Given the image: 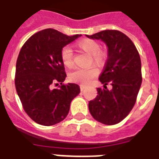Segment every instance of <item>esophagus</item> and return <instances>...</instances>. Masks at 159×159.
I'll return each instance as SVG.
<instances>
[{"mask_svg":"<svg viewBox=\"0 0 159 159\" xmlns=\"http://www.w3.org/2000/svg\"><path fill=\"white\" fill-rule=\"evenodd\" d=\"M80 89H81V91H84V89H85V86L83 85H80Z\"/></svg>","mask_w":159,"mask_h":159,"instance_id":"1","label":"esophagus"}]
</instances>
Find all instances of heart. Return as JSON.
<instances>
[{
	"mask_svg": "<svg viewBox=\"0 0 159 159\" xmlns=\"http://www.w3.org/2000/svg\"><path fill=\"white\" fill-rule=\"evenodd\" d=\"M77 47L91 55V64H95L98 67H103L106 61V53L100 50V44L95 40L85 38L77 42ZM61 60L64 66L67 68H73L74 65L73 57V51L68 46L62 49L60 54ZM98 74L97 68L91 67L89 68H77L68 74V78L71 82H77L82 85H87L94 79Z\"/></svg>",
	"mask_w": 159,
	"mask_h": 159,
	"instance_id": "b5f03b06",
	"label": "heart"
}]
</instances>
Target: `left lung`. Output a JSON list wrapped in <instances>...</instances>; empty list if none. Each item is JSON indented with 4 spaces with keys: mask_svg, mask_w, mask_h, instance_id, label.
I'll use <instances>...</instances> for the list:
<instances>
[{
    "mask_svg": "<svg viewBox=\"0 0 159 159\" xmlns=\"http://www.w3.org/2000/svg\"><path fill=\"white\" fill-rule=\"evenodd\" d=\"M86 37L101 40L108 47L105 66L99 77L104 88H97V96L89 102V111L103 124H117L131 112L140 91V55L131 40L119 31L104 30ZM108 84L112 86L111 90L107 89Z\"/></svg>",
    "mask_w": 159,
    "mask_h": 159,
    "instance_id": "1",
    "label": "left lung"
}]
</instances>
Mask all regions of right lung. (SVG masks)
Here are the masks:
<instances>
[{"label": "right lung", "instance_id": "add662e5", "mask_svg": "<svg viewBox=\"0 0 159 159\" xmlns=\"http://www.w3.org/2000/svg\"><path fill=\"white\" fill-rule=\"evenodd\" d=\"M82 35L67 36L47 28L33 35L20 50L16 62L15 87L24 109L37 123L57 124L68 115L72 100L80 93L75 83L62 84L67 75L62 49ZM60 82L59 89L53 84Z\"/></svg>", "mask_w": 159, "mask_h": 159}]
</instances>
